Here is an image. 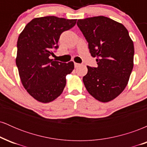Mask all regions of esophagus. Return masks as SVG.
<instances>
[{"instance_id": "34e87169", "label": "esophagus", "mask_w": 147, "mask_h": 147, "mask_svg": "<svg viewBox=\"0 0 147 147\" xmlns=\"http://www.w3.org/2000/svg\"><path fill=\"white\" fill-rule=\"evenodd\" d=\"M79 65H81V64L77 63H75V68H77V67H79Z\"/></svg>"}]
</instances>
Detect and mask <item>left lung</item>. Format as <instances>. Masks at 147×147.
I'll return each mask as SVG.
<instances>
[{"mask_svg":"<svg viewBox=\"0 0 147 147\" xmlns=\"http://www.w3.org/2000/svg\"><path fill=\"white\" fill-rule=\"evenodd\" d=\"M97 67L87 66L83 82L88 92L102 102L117 97L124 90L133 68L134 45L122 23L103 16L77 21Z\"/></svg>","mask_w":147,"mask_h":147,"instance_id":"1","label":"left lung"}]
</instances>
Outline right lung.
<instances>
[{
	"instance_id": "right-lung-1",
	"label": "right lung",
	"mask_w": 147,
	"mask_h": 147,
	"mask_svg": "<svg viewBox=\"0 0 147 147\" xmlns=\"http://www.w3.org/2000/svg\"><path fill=\"white\" fill-rule=\"evenodd\" d=\"M76 22L54 16L35 18L18 36L16 63L20 78L25 90L38 102L57 99L65 86V77L73 70L72 61L62 63L50 57L59 48L61 33L71 29Z\"/></svg>"
}]
</instances>
